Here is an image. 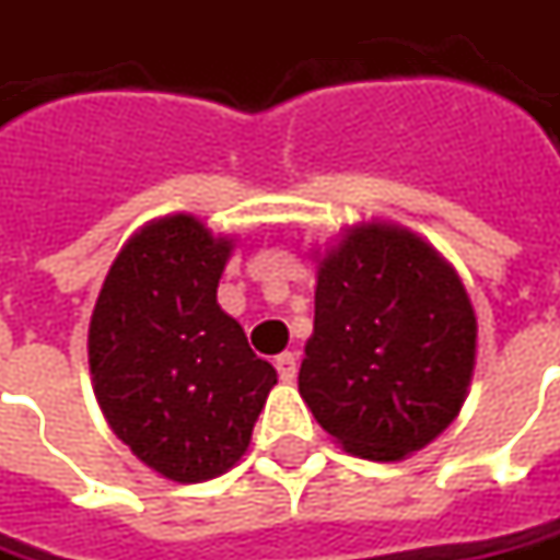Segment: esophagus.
Wrapping results in <instances>:
<instances>
[{
	"mask_svg": "<svg viewBox=\"0 0 560 560\" xmlns=\"http://www.w3.org/2000/svg\"><path fill=\"white\" fill-rule=\"evenodd\" d=\"M276 369H279L281 381H294L298 377V357L294 353H281V357H276Z\"/></svg>",
	"mask_w": 560,
	"mask_h": 560,
	"instance_id": "esophagus-1",
	"label": "esophagus"
}]
</instances>
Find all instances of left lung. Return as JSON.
Wrapping results in <instances>:
<instances>
[{
    "label": "left lung",
    "mask_w": 560,
    "mask_h": 560,
    "mask_svg": "<svg viewBox=\"0 0 560 560\" xmlns=\"http://www.w3.org/2000/svg\"><path fill=\"white\" fill-rule=\"evenodd\" d=\"M477 318L450 262L402 225L362 222L318 260L300 396L347 453L396 462L462 409Z\"/></svg>",
    "instance_id": "1"
}]
</instances>
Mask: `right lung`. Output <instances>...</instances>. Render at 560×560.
<instances>
[{
    "mask_svg": "<svg viewBox=\"0 0 560 560\" xmlns=\"http://www.w3.org/2000/svg\"><path fill=\"white\" fill-rule=\"evenodd\" d=\"M229 238L188 213L139 229L89 322V372L110 431L176 483L225 474L276 387V369L217 303Z\"/></svg>",
    "mask_w": 560,
    "mask_h": 560,
    "instance_id": "add662e5",
    "label": "right lung"
}]
</instances>
